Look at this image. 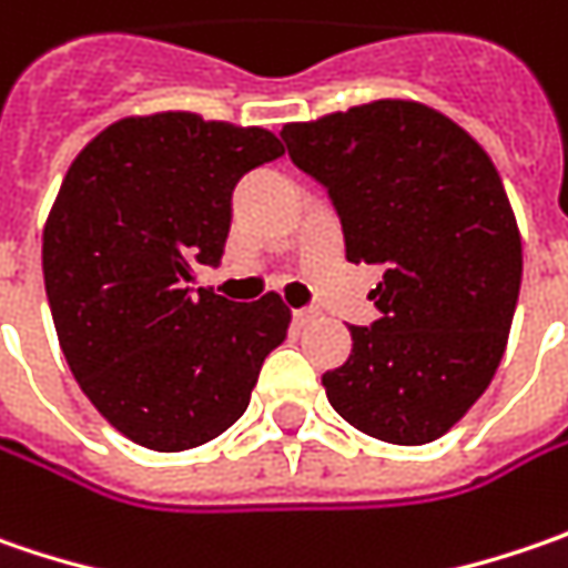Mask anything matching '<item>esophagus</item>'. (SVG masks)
Returning a JSON list of instances; mask_svg holds the SVG:
<instances>
[{
  "label": "esophagus",
  "mask_w": 568,
  "mask_h": 568,
  "mask_svg": "<svg viewBox=\"0 0 568 568\" xmlns=\"http://www.w3.org/2000/svg\"><path fill=\"white\" fill-rule=\"evenodd\" d=\"M314 317H317V311H308V308L292 311V321H295V327H308Z\"/></svg>",
  "instance_id": "34e87169"
}]
</instances>
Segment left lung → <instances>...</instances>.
I'll return each instance as SVG.
<instances>
[{"label":"left lung","mask_w":568,"mask_h":568,"mask_svg":"<svg viewBox=\"0 0 568 568\" xmlns=\"http://www.w3.org/2000/svg\"><path fill=\"white\" fill-rule=\"evenodd\" d=\"M288 159L327 186L346 260L384 266L378 321L324 372L331 407L387 445L442 438L489 387L521 288L503 178L452 116L407 98L285 123Z\"/></svg>","instance_id":"1"}]
</instances>
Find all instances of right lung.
<instances>
[{
	"mask_svg": "<svg viewBox=\"0 0 568 568\" xmlns=\"http://www.w3.org/2000/svg\"><path fill=\"white\" fill-rule=\"evenodd\" d=\"M285 155L263 126L190 111L123 116L69 164L43 225V285L60 349L94 409L152 452L235 426L292 311L190 292L215 266L232 190Z\"/></svg>",
	"mask_w": 568,
	"mask_h": 568,
	"instance_id": "obj_1",
	"label": "right lung"
}]
</instances>
